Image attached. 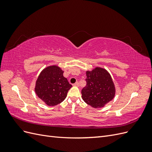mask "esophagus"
Returning <instances> with one entry per match:
<instances>
[{
    "label": "esophagus",
    "mask_w": 152,
    "mask_h": 152,
    "mask_svg": "<svg viewBox=\"0 0 152 152\" xmlns=\"http://www.w3.org/2000/svg\"><path fill=\"white\" fill-rule=\"evenodd\" d=\"M73 86H79V83L78 82H75V84H73Z\"/></svg>",
    "instance_id": "esophagus-1"
}]
</instances>
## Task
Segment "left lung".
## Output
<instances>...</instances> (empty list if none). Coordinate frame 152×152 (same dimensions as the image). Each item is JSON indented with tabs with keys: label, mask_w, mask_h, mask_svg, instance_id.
Listing matches in <instances>:
<instances>
[{
	"label": "left lung",
	"mask_w": 152,
	"mask_h": 152,
	"mask_svg": "<svg viewBox=\"0 0 152 152\" xmlns=\"http://www.w3.org/2000/svg\"><path fill=\"white\" fill-rule=\"evenodd\" d=\"M86 86L82 89V98L92 107H104L114 98L115 89L109 73L102 68L86 72Z\"/></svg>",
	"instance_id": "obj_1"
}]
</instances>
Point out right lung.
Returning <instances> with one entry per match:
<instances>
[{
    "label": "right lung",
    "instance_id": "right-lung-1",
    "mask_svg": "<svg viewBox=\"0 0 152 152\" xmlns=\"http://www.w3.org/2000/svg\"><path fill=\"white\" fill-rule=\"evenodd\" d=\"M63 74V71L58 66H48L40 73L36 81L35 93L48 106L63 102L72 87Z\"/></svg>",
    "mask_w": 152,
    "mask_h": 152
}]
</instances>
